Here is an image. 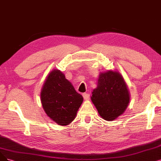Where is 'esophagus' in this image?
Listing matches in <instances>:
<instances>
[{"instance_id": "obj_1", "label": "esophagus", "mask_w": 161, "mask_h": 161, "mask_svg": "<svg viewBox=\"0 0 161 161\" xmlns=\"http://www.w3.org/2000/svg\"><path fill=\"white\" fill-rule=\"evenodd\" d=\"M82 95L83 96V98H84L85 100H87V99H88L90 98V94L88 93L84 92V93L82 94Z\"/></svg>"}]
</instances>
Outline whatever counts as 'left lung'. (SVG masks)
I'll return each instance as SVG.
<instances>
[{"label": "left lung", "instance_id": "1", "mask_svg": "<svg viewBox=\"0 0 161 161\" xmlns=\"http://www.w3.org/2000/svg\"><path fill=\"white\" fill-rule=\"evenodd\" d=\"M91 100L100 116L112 121L122 114L130 102V94L121 75L108 70L100 73L98 86L94 89Z\"/></svg>", "mask_w": 161, "mask_h": 161}]
</instances>
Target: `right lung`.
I'll return each instance as SVG.
<instances>
[{"instance_id":"1","label":"right lung","mask_w":161,"mask_h":161,"mask_svg":"<svg viewBox=\"0 0 161 161\" xmlns=\"http://www.w3.org/2000/svg\"><path fill=\"white\" fill-rule=\"evenodd\" d=\"M41 100L45 112L51 119L57 124L67 125L75 118L83 98L64 74L55 69L44 83Z\"/></svg>"}]
</instances>
